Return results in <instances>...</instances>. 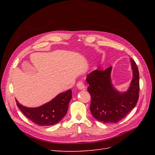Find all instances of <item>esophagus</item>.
<instances>
[{
	"instance_id": "obj_1",
	"label": "esophagus",
	"mask_w": 155,
	"mask_h": 155,
	"mask_svg": "<svg viewBox=\"0 0 155 155\" xmlns=\"http://www.w3.org/2000/svg\"><path fill=\"white\" fill-rule=\"evenodd\" d=\"M77 87H78V89H80V90H85V86L84 85V84L82 82H81V81L77 83Z\"/></svg>"
}]
</instances>
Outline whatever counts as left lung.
Instances as JSON below:
<instances>
[{"mask_svg": "<svg viewBox=\"0 0 155 155\" xmlns=\"http://www.w3.org/2000/svg\"><path fill=\"white\" fill-rule=\"evenodd\" d=\"M133 79L125 92H119L111 82L112 67L105 70H95L89 73L86 80L91 95V111L97 120L105 123H116L135 106L139 99L140 74L135 61L130 58Z\"/></svg>", "mask_w": 155, "mask_h": 155, "instance_id": "left-lung-1", "label": "left lung"}]
</instances>
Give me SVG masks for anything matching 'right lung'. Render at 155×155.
Wrapping results in <instances>:
<instances>
[{"mask_svg": "<svg viewBox=\"0 0 155 155\" xmlns=\"http://www.w3.org/2000/svg\"><path fill=\"white\" fill-rule=\"evenodd\" d=\"M68 90L56 95L51 101L38 107H28L15 99L18 107L27 118L37 125L49 126L57 124L66 115L72 97Z\"/></svg>", "mask_w": 155, "mask_h": 155, "instance_id": "obj_1", "label": "right lung"}]
</instances>
